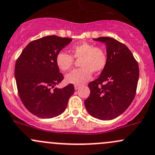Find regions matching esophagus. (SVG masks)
Listing matches in <instances>:
<instances>
[{"label": "esophagus", "mask_w": 155, "mask_h": 155, "mask_svg": "<svg viewBox=\"0 0 155 155\" xmlns=\"http://www.w3.org/2000/svg\"><path fill=\"white\" fill-rule=\"evenodd\" d=\"M81 88V86L80 85H74V89H76V90H77V89H80Z\"/></svg>", "instance_id": "34e87169"}]
</instances>
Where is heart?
<instances>
[{
	"label": "heart",
	"instance_id": "heart-1",
	"mask_svg": "<svg viewBox=\"0 0 155 155\" xmlns=\"http://www.w3.org/2000/svg\"><path fill=\"white\" fill-rule=\"evenodd\" d=\"M71 55L60 51L56 55V64L61 71H66L73 66L75 60H81V68L74 69L66 76L69 84L81 85L89 81L92 72L100 73L107 63V54L101 46H95L89 42H82L70 48Z\"/></svg>",
	"mask_w": 155,
	"mask_h": 155
}]
</instances>
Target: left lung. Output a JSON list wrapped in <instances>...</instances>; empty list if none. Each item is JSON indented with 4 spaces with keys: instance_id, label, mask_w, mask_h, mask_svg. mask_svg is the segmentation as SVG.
I'll return each mask as SVG.
<instances>
[{
    "instance_id": "8db88e82",
    "label": "left lung",
    "mask_w": 155,
    "mask_h": 155,
    "mask_svg": "<svg viewBox=\"0 0 155 155\" xmlns=\"http://www.w3.org/2000/svg\"><path fill=\"white\" fill-rule=\"evenodd\" d=\"M93 39L105 43L107 63L99 78L88 84L90 95L84 104L93 117L110 120L125 112L134 98L140 73L138 63L128 48L116 39Z\"/></svg>"
}]
</instances>
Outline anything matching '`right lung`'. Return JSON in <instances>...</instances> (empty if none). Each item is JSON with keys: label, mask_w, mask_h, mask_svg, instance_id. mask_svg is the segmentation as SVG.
<instances>
[{"label": "right lung", "mask_w": 155, "mask_h": 155, "mask_svg": "<svg viewBox=\"0 0 155 155\" xmlns=\"http://www.w3.org/2000/svg\"><path fill=\"white\" fill-rule=\"evenodd\" d=\"M72 41L70 38L47 36L30 42L18 57L15 77L18 95L25 107L42 119L64 112L74 92L73 84L54 88L63 81L56 55Z\"/></svg>", "instance_id": "right-lung-1"}]
</instances>
